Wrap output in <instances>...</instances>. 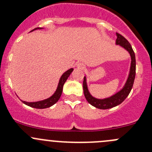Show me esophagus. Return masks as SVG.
<instances>
[{
    "label": "esophagus",
    "mask_w": 152,
    "mask_h": 152,
    "mask_svg": "<svg viewBox=\"0 0 152 152\" xmlns=\"http://www.w3.org/2000/svg\"><path fill=\"white\" fill-rule=\"evenodd\" d=\"M77 67L79 69H81V70H83V69L85 67V65H84L83 63H81V62H79V63L77 64Z\"/></svg>",
    "instance_id": "34e87169"
}]
</instances>
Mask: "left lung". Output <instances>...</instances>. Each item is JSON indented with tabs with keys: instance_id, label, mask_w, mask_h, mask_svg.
Instances as JSON below:
<instances>
[{
	"instance_id": "1",
	"label": "left lung",
	"mask_w": 152,
	"mask_h": 152,
	"mask_svg": "<svg viewBox=\"0 0 152 152\" xmlns=\"http://www.w3.org/2000/svg\"><path fill=\"white\" fill-rule=\"evenodd\" d=\"M116 36H117V39H116L115 42L116 45H119L121 47H123L124 48H125L129 53L132 60L129 74L128 79H127L126 82L123 88L120 91L118 92L117 93H115L113 96H110V97L107 98V99H96V98H94L93 96H92L90 95L88 88H87L86 76L84 77L83 90L85 99H87L89 104H90L92 106L96 107V108L101 109V110H107V109L113 108V107H116V106L121 104L125 100L126 98L129 96V94L130 91H131L132 88L133 87L134 78H135L136 60L134 50H133L129 42H128V40L124 37H123L121 34H120L118 33H116Z\"/></svg>"
}]
</instances>
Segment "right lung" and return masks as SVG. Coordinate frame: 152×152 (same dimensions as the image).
Masks as SVG:
<instances>
[{"label":"right lung","instance_id":"add662e5","mask_svg":"<svg viewBox=\"0 0 152 152\" xmlns=\"http://www.w3.org/2000/svg\"><path fill=\"white\" fill-rule=\"evenodd\" d=\"M40 28H36L34 29V30H36V29H40ZM73 70V68L69 69V70H67L66 72H65V73L62 75L60 79H59V84H58V87L57 88H56V92H55V93H53V96H50V98H48V99H45V100L39 101V102H24V101H22V102L23 104H25L29 106V107H34V108H37V109H45V108H48V107H51L52 105L56 104V102H58V100L59 99V98H60L61 95H62V88H63L64 84L65 83L67 78L69 77V76H70V73H72Z\"/></svg>","mask_w":152,"mask_h":152}]
</instances>
